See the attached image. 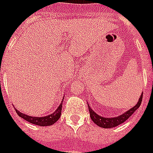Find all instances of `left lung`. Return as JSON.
I'll use <instances>...</instances> for the list:
<instances>
[{
    "label": "left lung",
    "instance_id": "obj_1",
    "mask_svg": "<svg viewBox=\"0 0 153 153\" xmlns=\"http://www.w3.org/2000/svg\"><path fill=\"white\" fill-rule=\"evenodd\" d=\"M142 99H143V93L138 100L137 104L134 107L130 108L128 111L124 112L121 115H119L118 117H113V118H105V117H102L100 115H98L97 113H96L88 105V110H89V114H90V118L91 120L94 121L95 124H97L98 127L104 128H111L114 127H117L120 124H122L123 122H125L137 110L141 103H142Z\"/></svg>",
    "mask_w": 153,
    "mask_h": 153
}]
</instances>
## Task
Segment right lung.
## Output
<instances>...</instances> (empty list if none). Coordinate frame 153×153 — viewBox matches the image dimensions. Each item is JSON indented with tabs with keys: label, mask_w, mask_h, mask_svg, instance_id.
Returning <instances> with one entry per match:
<instances>
[{
	"label": "right lung",
	"mask_w": 153,
	"mask_h": 153,
	"mask_svg": "<svg viewBox=\"0 0 153 153\" xmlns=\"http://www.w3.org/2000/svg\"><path fill=\"white\" fill-rule=\"evenodd\" d=\"M62 104H63V101L61 102L60 105L57 107V109L52 114H49L45 117H33V116L26 115L25 113L20 112L16 109V111L19 117L25 119L26 121H28L32 124L37 125V126L45 127V126H50V125L54 124L56 120H58V119L60 118V115H61V111H62Z\"/></svg>",
	"instance_id": "1"
}]
</instances>
